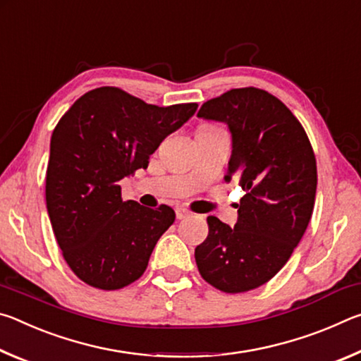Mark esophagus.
I'll return each instance as SVG.
<instances>
[{
    "instance_id": "34e87169",
    "label": "esophagus",
    "mask_w": 361,
    "mask_h": 361,
    "mask_svg": "<svg viewBox=\"0 0 361 361\" xmlns=\"http://www.w3.org/2000/svg\"><path fill=\"white\" fill-rule=\"evenodd\" d=\"M191 216V212L186 209H176V219H186Z\"/></svg>"
}]
</instances>
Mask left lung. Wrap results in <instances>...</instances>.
I'll return each instance as SVG.
<instances>
[{"label":"left lung","instance_id":"obj_1","mask_svg":"<svg viewBox=\"0 0 361 361\" xmlns=\"http://www.w3.org/2000/svg\"><path fill=\"white\" fill-rule=\"evenodd\" d=\"M197 116L229 127L224 180H234L245 195L234 228L207 218L209 235L195 247V262L215 288L250 291L286 264L307 229L317 191L314 149L301 122L266 90L231 89L205 102Z\"/></svg>","mask_w":361,"mask_h":361}]
</instances>
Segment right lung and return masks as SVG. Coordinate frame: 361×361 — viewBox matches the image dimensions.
I'll list each match as a JSON object with an SVG mask.
<instances>
[{
	"instance_id": "add662e5",
	"label": "right lung",
	"mask_w": 361,
	"mask_h": 361,
	"mask_svg": "<svg viewBox=\"0 0 361 361\" xmlns=\"http://www.w3.org/2000/svg\"><path fill=\"white\" fill-rule=\"evenodd\" d=\"M195 109L197 103L156 106L118 87H99L59 121L51 138L46 205L66 264L82 282L119 290L143 276L175 212L124 202L119 181L148 167L162 140Z\"/></svg>"
}]
</instances>
